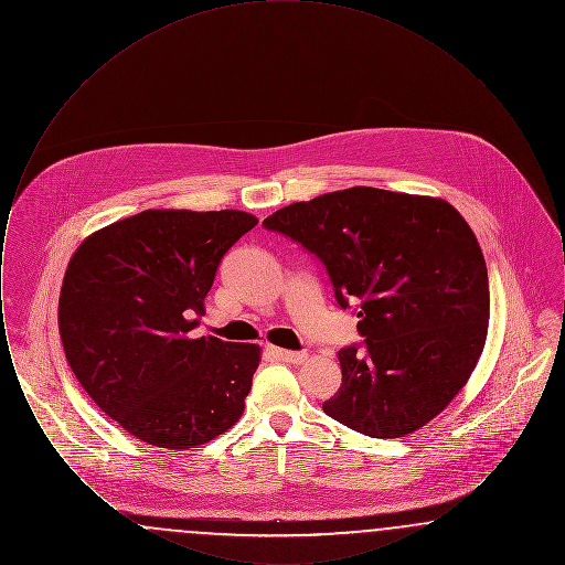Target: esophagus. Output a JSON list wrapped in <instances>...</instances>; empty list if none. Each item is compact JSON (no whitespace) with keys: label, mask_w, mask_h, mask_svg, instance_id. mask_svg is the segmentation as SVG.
<instances>
[{"label":"esophagus","mask_w":565,"mask_h":565,"mask_svg":"<svg viewBox=\"0 0 565 565\" xmlns=\"http://www.w3.org/2000/svg\"><path fill=\"white\" fill-rule=\"evenodd\" d=\"M270 353L275 355V358H279V360H286V362H302L305 358H307V353L305 351H290V350H281V348H269Z\"/></svg>","instance_id":"obj_1"}]
</instances>
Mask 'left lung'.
Masks as SVG:
<instances>
[{"instance_id":"1","label":"left lung","mask_w":565,"mask_h":565,"mask_svg":"<svg viewBox=\"0 0 565 565\" xmlns=\"http://www.w3.org/2000/svg\"><path fill=\"white\" fill-rule=\"evenodd\" d=\"M263 226L322 265L362 343L339 350L323 413L373 438L434 419L477 366L489 322L483 252L447 201L355 186L292 203Z\"/></svg>"}]
</instances>
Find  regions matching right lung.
Here are the masks:
<instances>
[{
  "mask_svg": "<svg viewBox=\"0 0 565 565\" xmlns=\"http://www.w3.org/2000/svg\"><path fill=\"white\" fill-rule=\"evenodd\" d=\"M256 224L235 210H146L72 256L58 298L65 358L95 404L139 440L192 449L242 417L258 345L190 332L224 254Z\"/></svg>",
  "mask_w": 565,
  "mask_h": 565,
  "instance_id": "obj_1",
  "label": "right lung"
}]
</instances>
